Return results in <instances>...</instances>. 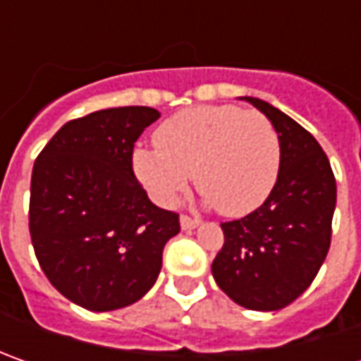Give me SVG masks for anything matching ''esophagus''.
I'll use <instances>...</instances> for the list:
<instances>
[{
	"instance_id": "1",
	"label": "esophagus",
	"mask_w": 361,
	"mask_h": 361,
	"mask_svg": "<svg viewBox=\"0 0 361 361\" xmlns=\"http://www.w3.org/2000/svg\"><path fill=\"white\" fill-rule=\"evenodd\" d=\"M199 219H195V216H188V215H180V227L185 231L188 229H195V227H199Z\"/></svg>"
}]
</instances>
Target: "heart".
<instances>
[{
  "mask_svg": "<svg viewBox=\"0 0 361 361\" xmlns=\"http://www.w3.org/2000/svg\"><path fill=\"white\" fill-rule=\"evenodd\" d=\"M154 145L136 148L132 164L152 197L166 207L187 190L190 174L207 202L227 216L253 213L277 183L279 134L257 110L233 104L180 110L157 128Z\"/></svg>",
  "mask_w": 361,
  "mask_h": 361,
  "instance_id": "obj_1",
  "label": "heart"
}]
</instances>
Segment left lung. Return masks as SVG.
<instances>
[{
	"label": "left lung",
	"instance_id": "left-lung-1",
	"mask_svg": "<svg viewBox=\"0 0 361 361\" xmlns=\"http://www.w3.org/2000/svg\"><path fill=\"white\" fill-rule=\"evenodd\" d=\"M245 100L273 122L281 164L267 201L243 219L221 223L225 243L211 269L235 303L275 312L295 301L326 261L336 176L324 148L301 124L259 98Z\"/></svg>",
	"mask_w": 361,
	"mask_h": 361
}]
</instances>
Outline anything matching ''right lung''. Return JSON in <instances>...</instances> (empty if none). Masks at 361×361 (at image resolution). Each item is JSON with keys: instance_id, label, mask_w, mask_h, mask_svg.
Instances as JSON below:
<instances>
[{"instance_id": "right-lung-1", "label": "right lung", "mask_w": 361, "mask_h": 361, "mask_svg": "<svg viewBox=\"0 0 361 361\" xmlns=\"http://www.w3.org/2000/svg\"><path fill=\"white\" fill-rule=\"evenodd\" d=\"M160 118L148 106L66 122L37 154L30 235L49 283L90 312L126 307L154 285L162 249L180 231L132 171L134 142Z\"/></svg>"}]
</instances>
